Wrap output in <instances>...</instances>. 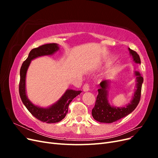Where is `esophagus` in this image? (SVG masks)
<instances>
[{
    "label": "esophagus",
    "instance_id": "1",
    "mask_svg": "<svg viewBox=\"0 0 158 158\" xmlns=\"http://www.w3.org/2000/svg\"><path fill=\"white\" fill-rule=\"evenodd\" d=\"M83 90L84 92H88L89 90V86L88 84H85L83 86Z\"/></svg>",
    "mask_w": 158,
    "mask_h": 158
}]
</instances>
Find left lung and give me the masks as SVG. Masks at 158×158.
Here are the masks:
<instances>
[{"instance_id":"1","label":"left lung","mask_w":158,"mask_h":158,"mask_svg":"<svg viewBox=\"0 0 158 158\" xmlns=\"http://www.w3.org/2000/svg\"><path fill=\"white\" fill-rule=\"evenodd\" d=\"M128 51L132 57L133 60L136 63L140 64V56L137 54V52L130 48H128ZM135 76H136V84L132 99L130 103H128L127 106L121 107L112 106L109 103L108 90L111 81L106 80L99 84L100 88L98 89V95L96 102L92 111V114L95 120L100 123H111L127 116L136 109L140 99L142 85L144 79L138 72H135Z\"/></svg>"}]
</instances>
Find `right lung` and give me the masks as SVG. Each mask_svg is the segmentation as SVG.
Listing matches in <instances>:
<instances>
[{
	"mask_svg": "<svg viewBox=\"0 0 158 158\" xmlns=\"http://www.w3.org/2000/svg\"><path fill=\"white\" fill-rule=\"evenodd\" d=\"M59 50V46L57 44H49L40 46L37 48L33 49L27 59L23 62L20 72V80L19 84V93L23 103L33 116L38 120L47 123H58L65 117L68 113L70 103L73 99L80 94L82 91H76L71 89H66L58 101L48 107H40L32 103L28 99L26 89V78L28 67L31 61L37 57L45 55H52Z\"/></svg>",
	"mask_w": 158,
	"mask_h": 158,
	"instance_id": "right-lung-1",
	"label": "right lung"
}]
</instances>
